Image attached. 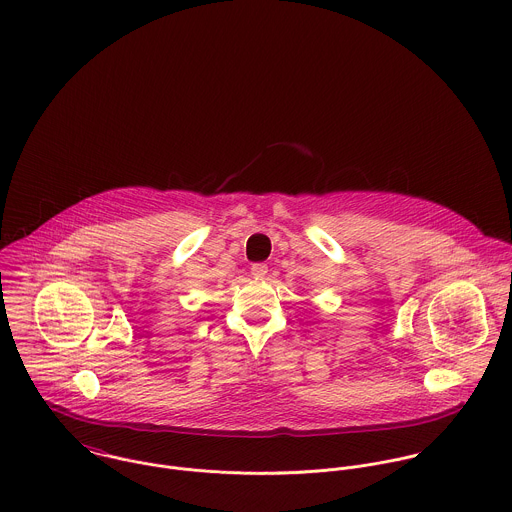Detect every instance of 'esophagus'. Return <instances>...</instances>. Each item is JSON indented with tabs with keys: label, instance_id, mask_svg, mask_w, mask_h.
<instances>
[{
	"label": "esophagus",
	"instance_id": "esophagus-1",
	"mask_svg": "<svg viewBox=\"0 0 512 512\" xmlns=\"http://www.w3.org/2000/svg\"><path fill=\"white\" fill-rule=\"evenodd\" d=\"M250 272H252V276H254V278L262 280V278H266V276H268V266H266V264H254V266L250 268Z\"/></svg>",
	"mask_w": 512,
	"mask_h": 512
}]
</instances>
